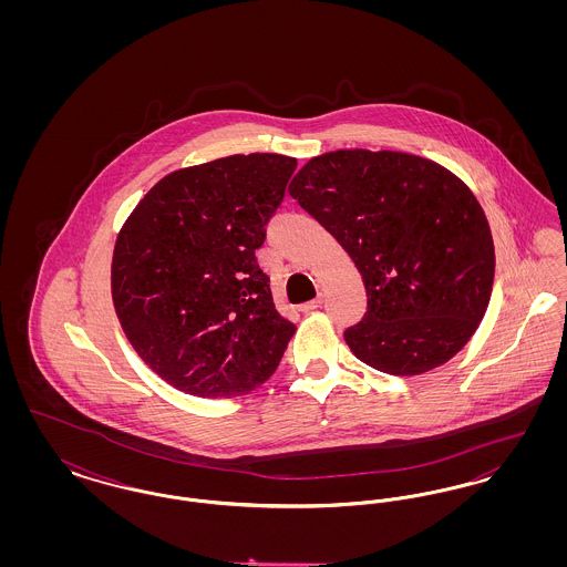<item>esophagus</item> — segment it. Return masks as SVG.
I'll list each match as a JSON object with an SVG mask.
<instances>
[{
	"label": "esophagus",
	"instance_id": "1",
	"mask_svg": "<svg viewBox=\"0 0 567 567\" xmlns=\"http://www.w3.org/2000/svg\"><path fill=\"white\" fill-rule=\"evenodd\" d=\"M321 303H323V297H315V299H310V301L301 303V306H299V310H301V312H310V310H317V308H321Z\"/></svg>",
	"mask_w": 567,
	"mask_h": 567
}]
</instances>
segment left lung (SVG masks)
I'll return each mask as SVG.
<instances>
[{"instance_id":"obj_1","label":"left lung","mask_w":567,"mask_h":567,"mask_svg":"<svg viewBox=\"0 0 567 567\" xmlns=\"http://www.w3.org/2000/svg\"><path fill=\"white\" fill-rule=\"evenodd\" d=\"M289 193L361 271L368 312L344 331L359 361L416 377L470 342L491 299L495 248L453 172L395 151H333L306 163Z\"/></svg>"}]
</instances>
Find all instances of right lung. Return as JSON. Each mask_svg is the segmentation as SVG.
I'll use <instances>...</instances> for the list:
<instances>
[{"label": "right lung", "instance_id": "right-lung-1", "mask_svg": "<svg viewBox=\"0 0 567 567\" xmlns=\"http://www.w3.org/2000/svg\"><path fill=\"white\" fill-rule=\"evenodd\" d=\"M297 159L252 153L183 167L121 227L112 301L142 361L197 398H236L276 372L296 324L255 250Z\"/></svg>", "mask_w": 567, "mask_h": 567}]
</instances>
